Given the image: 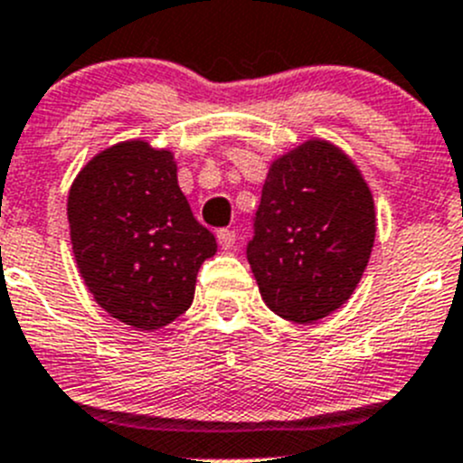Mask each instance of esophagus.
Returning a JSON list of instances; mask_svg holds the SVG:
<instances>
[{"instance_id": "1", "label": "esophagus", "mask_w": 463, "mask_h": 463, "mask_svg": "<svg viewBox=\"0 0 463 463\" xmlns=\"http://www.w3.org/2000/svg\"><path fill=\"white\" fill-rule=\"evenodd\" d=\"M217 240H219V246L228 251V249H232V246H235L237 232L231 231V228H222V231L217 232Z\"/></svg>"}]
</instances>
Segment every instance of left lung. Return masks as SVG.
Listing matches in <instances>:
<instances>
[{"label":"left lung","instance_id":"obj_1","mask_svg":"<svg viewBox=\"0 0 463 463\" xmlns=\"http://www.w3.org/2000/svg\"><path fill=\"white\" fill-rule=\"evenodd\" d=\"M246 258L279 317L313 324L338 310L368 267L377 232L373 192L324 139L271 162Z\"/></svg>","mask_w":463,"mask_h":463}]
</instances>
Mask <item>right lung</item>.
Segmentation results:
<instances>
[{
  "instance_id": "add662e5",
  "label": "right lung",
  "mask_w": 463,
  "mask_h": 463,
  "mask_svg": "<svg viewBox=\"0 0 463 463\" xmlns=\"http://www.w3.org/2000/svg\"><path fill=\"white\" fill-rule=\"evenodd\" d=\"M77 269L111 317L162 329L192 306L217 240L194 219L166 148L129 139L95 155L68 192Z\"/></svg>"
}]
</instances>
